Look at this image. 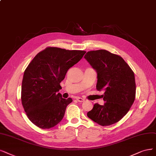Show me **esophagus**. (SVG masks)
I'll use <instances>...</instances> for the list:
<instances>
[{"label": "esophagus", "instance_id": "obj_1", "mask_svg": "<svg viewBox=\"0 0 156 156\" xmlns=\"http://www.w3.org/2000/svg\"><path fill=\"white\" fill-rule=\"evenodd\" d=\"M76 100L78 101H79V102H83V101H84V99H83V98H80V97H78V98H76Z\"/></svg>", "mask_w": 156, "mask_h": 156}]
</instances>
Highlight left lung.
I'll return each instance as SVG.
<instances>
[{"mask_svg": "<svg viewBox=\"0 0 156 156\" xmlns=\"http://www.w3.org/2000/svg\"><path fill=\"white\" fill-rule=\"evenodd\" d=\"M97 73L96 89L104 90V105L96 103L87 116L101 126L118 122L129 111L136 96L135 76L122 57L106 50L87 52L84 56Z\"/></svg>", "mask_w": 156, "mask_h": 156, "instance_id": "left-lung-1", "label": "left lung"}]
</instances>
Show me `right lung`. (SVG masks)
<instances>
[{
	"mask_svg": "<svg viewBox=\"0 0 156 156\" xmlns=\"http://www.w3.org/2000/svg\"><path fill=\"white\" fill-rule=\"evenodd\" d=\"M84 51L47 48L32 60L24 71L22 83V106L31 122L43 129H51L64 116L73 101L58 92L69 68L82 58Z\"/></svg>",
	"mask_w": 156,
	"mask_h": 156,
	"instance_id": "right-lung-1",
	"label": "right lung"
}]
</instances>
